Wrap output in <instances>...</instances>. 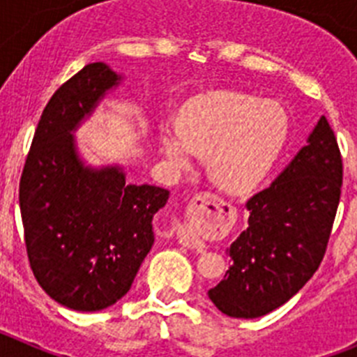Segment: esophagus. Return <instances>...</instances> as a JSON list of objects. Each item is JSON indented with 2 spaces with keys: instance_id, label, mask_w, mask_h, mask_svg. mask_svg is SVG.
Here are the masks:
<instances>
[{
  "instance_id": "obj_1",
  "label": "esophagus",
  "mask_w": 357,
  "mask_h": 357,
  "mask_svg": "<svg viewBox=\"0 0 357 357\" xmlns=\"http://www.w3.org/2000/svg\"><path fill=\"white\" fill-rule=\"evenodd\" d=\"M216 200L218 198L214 197V195L204 193V195H198V197L193 200V204L197 207H204L206 204H211V202L214 204ZM176 238H178V243H181V245H184V247H188V248H200L202 247L200 239H198L193 232H189V230L178 229L176 230Z\"/></svg>"
}]
</instances>
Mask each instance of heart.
I'll return each mask as SVG.
<instances>
[{"instance_id":"obj_1","label":"heart","mask_w":357,"mask_h":357,"mask_svg":"<svg viewBox=\"0 0 357 357\" xmlns=\"http://www.w3.org/2000/svg\"><path fill=\"white\" fill-rule=\"evenodd\" d=\"M288 139V116L277 103L239 93L204 94L182 109L181 121L159 125V143L173 172L195 166L206 153L220 188L241 193L263 181Z\"/></svg>"}]
</instances>
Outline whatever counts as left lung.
Masks as SVG:
<instances>
[{"label":"left lung","mask_w":357,"mask_h":357,"mask_svg":"<svg viewBox=\"0 0 357 357\" xmlns=\"http://www.w3.org/2000/svg\"><path fill=\"white\" fill-rule=\"evenodd\" d=\"M342 155L326 116L266 189L247 202L248 227L209 298L232 318H259L302 289L320 266L342 193Z\"/></svg>","instance_id":"left-lung-1"}]
</instances>
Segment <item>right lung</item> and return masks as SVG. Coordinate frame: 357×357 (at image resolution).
<instances>
[{"mask_svg":"<svg viewBox=\"0 0 357 357\" xmlns=\"http://www.w3.org/2000/svg\"><path fill=\"white\" fill-rule=\"evenodd\" d=\"M123 77L87 64L61 85L37 125L19 182L28 259L40 288L75 311H100L127 295L153 245V216L168 189L127 184L119 164L94 168L75 132Z\"/></svg>","mask_w":357,"mask_h":357,"instance_id":"right-lung-1","label":"right lung"}]
</instances>
